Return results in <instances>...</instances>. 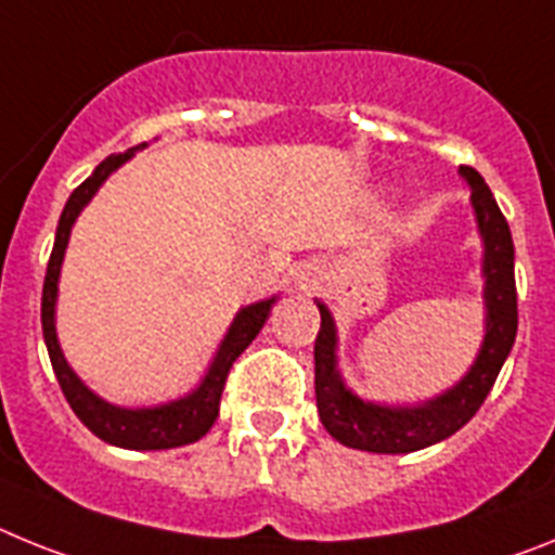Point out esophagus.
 <instances>
[{
    "instance_id": "obj_1",
    "label": "esophagus",
    "mask_w": 555,
    "mask_h": 555,
    "mask_svg": "<svg viewBox=\"0 0 555 555\" xmlns=\"http://www.w3.org/2000/svg\"><path fill=\"white\" fill-rule=\"evenodd\" d=\"M312 284H315V276H312V273H301V276H298V291H312Z\"/></svg>"
}]
</instances>
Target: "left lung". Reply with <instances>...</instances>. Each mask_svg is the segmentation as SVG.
<instances>
[{
  "label": "left lung",
  "instance_id": "1",
  "mask_svg": "<svg viewBox=\"0 0 555 555\" xmlns=\"http://www.w3.org/2000/svg\"><path fill=\"white\" fill-rule=\"evenodd\" d=\"M472 190V209L483 240L486 330L478 358L452 388L418 404H385L358 397L337 371V326L330 307L318 301L321 330L315 337V402L326 433L344 447L379 455H404L438 444L480 411L517 337L514 243L498 201L483 176L461 167Z\"/></svg>",
  "mask_w": 555,
  "mask_h": 555
}]
</instances>
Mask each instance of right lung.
Listing matches in <instances>:
<instances>
[{"label": "right lung", "mask_w": 555, "mask_h": 555, "mask_svg": "<svg viewBox=\"0 0 555 555\" xmlns=\"http://www.w3.org/2000/svg\"><path fill=\"white\" fill-rule=\"evenodd\" d=\"M144 147V144H139ZM131 151L108 156L105 162L98 164V170L86 178L83 184L77 186L66 201L61 220H57L55 245H52L50 264H47L44 276V296H41V326H44V344L50 351V363L55 371L61 391H64L66 402L72 404V411L80 422L89 427L98 438H103L105 444L122 447V450H172V447H184L197 441L201 436L209 433L220 411V393H223L225 377L234 360L243 354L250 346V340L259 335L264 326L271 307L276 305V296L248 305L234 315L229 332L220 340L215 358H211L209 369H206L204 379L192 388L186 397H178L172 402L153 404V408H122V404H111L103 397L91 391L83 379L77 377L72 365L66 363L64 349L57 344L55 332V305H57V279H61V264H64L66 245H69L72 225H75L77 215L83 211L91 197L98 195L100 186L105 184V178L114 170H119L128 158H133Z\"/></svg>", "instance_id": "add662e5"}]
</instances>
